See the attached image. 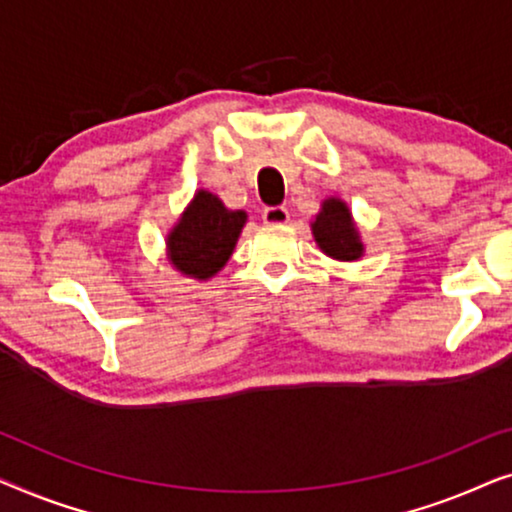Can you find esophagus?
I'll list each match as a JSON object with an SVG mask.
<instances>
[{
	"label": "esophagus",
	"mask_w": 512,
	"mask_h": 512,
	"mask_svg": "<svg viewBox=\"0 0 512 512\" xmlns=\"http://www.w3.org/2000/svg\"><path fill=\"white\" fill-rule=\"evenodd\" d=\"M261 216H263L265 223H270V226H282V223L289 221V209H286V207H265Z\"/></svg>",
	"instance_id": "obj_1"
}]
</instances>
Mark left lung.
I'll list each match as a JSON object with an SVG mask.
<instances>
[{"instance_id": "left-lung-1", "label": "left lung", "mask_w": 512, "mask_h": 512, "mask_svg": "<svg viewBox=\"0 0 512 512\" xmlns=\"http://www.w3.org/2000/svg\"><path fill=\"white\" fill-rule=\"evenodd\" d=\"M312 235L319 249L335 261H356L363 256V242L352 212L340 198L321 202V212L312 221Z\"/></svg>"}]
</instances>
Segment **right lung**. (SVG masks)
Here are the masks:
<instances>
[{"instance_id":"add662e5","label":"right lung","mask_w":512,"mask_h":512,"mask_svg":"<svg viewBox=\"0 0 512 512\" xmlns=\"http://www.w3.org/2000/svg\"><path fill=\"white\" fill-rule=\"evenodd\" d=\"M244 223L242 209H228L214 193L198 191L167 235V258L181 275L214 277L233 256Z\"/></svg>"}]
</instances>
